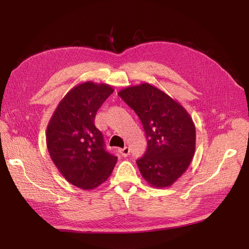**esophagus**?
<instances>
[{
    "mask_svg": "<svg viewBox=\"0 0 249 249\" xmlns=\"http://www.w3.org/2000/svg\"><path fill=\"white\" fill-rule=\"evenodd\" d=\"M120 153H121V155L123 156V157H127L128 155H129V153H130V150H129V147H127V146H125L124 149H121L120 150Z\"/></svg>",
    "mask_w": 249,
    "mask_h": 249,
    "instance_id": "34e87169",
    "label": "esophagus"
}]
</instances>
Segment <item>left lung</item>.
<instances>
[{"label": "left lung", "instance_id": "left-lung-1", "mask_svg": "<svg viewBox=\"0 0 249 249\" xmlns=\"http://www.w3.org/2000/svg\"><path fill=\"white\" fill-rule=\"evenodd\" d=\"M138 114L147 149L137 160L142 178L157 188L169 187L187 170L196 150L192 116L177 99L147 82L118 93Z\"/></svg>", "mask_w": 249, "mask_h": 249}]
</instances>
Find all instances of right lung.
<instances>
[{
  "label": "right lung",
  "mask_w": 249,
  "mask_h": 249,
  "mask_svg": "<svg viewBox=\"0 0 249 249\" xmlns=\"http://www.w3.org/2000/svg\"><path fill=\"white\" fill-rule=\"evenodd\" d=\"M114 92L107 83L86 81L61 99L47 126L49 155L67 182L91 190L107 181L118 157L105 150L94 124L100 106Z\"/></svg>",
  "instance_id": "1"
}]
</instances>
